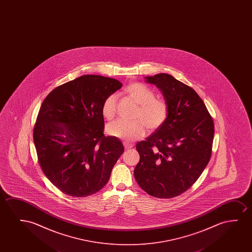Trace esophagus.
<instances>
[{"label": "esophagus", "instance_id": "34e87169", "mask_svg": "<svg viewBox=\"0 0 252 252\" xmlns=\"http://www.w3.org/2000/svg\"><path fill=\"white\" fill-rule=\"evenodd\" d=\"M123 145H124L125 148L126 149V150H128V149H131L133 147V145L131 144V143H129V142H124L123 143Z\"/></svg>", "mask_w": 252, "mask_h": 252}]
</instances>
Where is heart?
Here are the masks:
<instances>
[{"instance_id":"obj_1","label":"heart","mask_w":252,"mask_h":252,"mask_svg":"<svg viewBox=\"0 0 252 252\" xmlns=\"http://www.w3.org/2000/svg\"><path fill=\"white\" fill-rule=\"evenodd\" d=\"M125 92L128 96L138 104L135 113V119H141L146 127L155 131L165 123L169 117V105L165 100L156 99L155 93L141 83L129 84ZM117 110V96L110 94L104 100L101 106V114L103 117L111 121L114 119ZM139 120L126 121L123 120L114 121L107 125V134L124 141L131 142L141 138L145 134V125Z\"/></svg>"}]
</instances>
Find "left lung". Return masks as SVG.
<instances>
[{"label": "left lung", "instance_id": "obj_1", "mask_svg": "<svg viewBox=\"0 0 252 252\" xmlns=\"http://www.w3.org/2000/svg\"><path fill=\"white\" fill-rule=\"evenodd\" d=\"M162 91L169 117L136 148L140 159L135 179L156 198H173L192 187L212 156L214 124L203 100L186 84L169 74L147 76Z\"/></svg>", "mask_w": 252, "mask_h": 252}]
</instances>
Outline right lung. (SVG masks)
I'll return each mask as SVG.
<instances>
[{
    "label": "right lung",
    "instance_id": "right-lung-1",
    "mask_svg": "<svg viewBox=\"0 0 252 252\" xmlns=\"http://www.w3.org/2000/svg\"><path fill=\"white\" fill-rule=\"evenodd\" d=\"M122 84L114 78L85 75L57 87L46 96L33 128L43 172L63 193L92 195L110 178L124 146L104 135L101 106Z\"/></svg>",
    "mask_w": 252,
    "mask_h": 252
}]
</instances>
